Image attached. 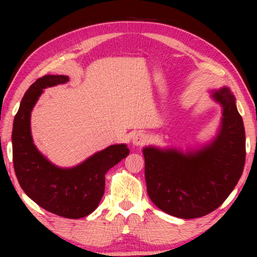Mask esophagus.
I'll use <instances>...</instances> for the list:
<instances>
[{"label":"esophagus","instance_id":"obj_1","mask_svg":"<svg viewBox=\"0 0 257 257\" xmlns=\"http://www.w3.org/2000/svg\"><path fill=\"white\" fill-rule=\"evenodd\" d=\"M147 142V136L143 132H137L132 136L133 146H142Z\"/></svg>","mask_w":257,"mask_h":257}]
</instances>
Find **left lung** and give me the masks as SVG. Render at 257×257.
I'll use <instances>...</instances> for the list:
<instances>
[{
    "mask_svg": "<svg viewBox=\"0 0 257 257\" xmlns=\"http://www.w3.org/2000/svg\"><path fill=\"white\" fill-rule=\"evenodd\" d=\"M210 97L222 106L219 132L212 142L186 152L156 146L143 149L147 194L158 208L181 219L215 210L243 172L245 133L234 94L224 86L212 91Z\"/></svg>",
    "mask_w": 257,
    "mask_h": 257,
    "instance_id": "8db88e82",
    "label": "left lung"
}]
</instances>
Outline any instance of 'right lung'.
<instances>
[{
	"label": "right lung",
	"mask_w": 257,
	"mask_h": 257,
	"mask_svg": "<svg viewBox=\"0 0 257 257\" xmlns=\"http://www.w3.org/2000/svg\"><path fill=\"white\" fill-rule=\"evenodd\" d=\"M69 82L68 76L38 78L22 98L13 125V163L24 193L48 212L66 219L89 215L104 195L105 174L128 156L125 144H115L94 153L75 167H58L47 159L31 137V111L47 87Z\"/></svg>",
	"instance_id": "right-lung-1"
}]
</instances>
